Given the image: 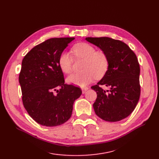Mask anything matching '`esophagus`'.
I'll return each instance as SVG.
<instances>
[{"label": "esophagus", "mask_w": 159, "mask_h": 159, "mask_svg": "<svg viewBox=\"0 0 159 159\" xmlns=\"http://www.w3.org/2000/svg\"><path fill=\"white\" fill-rule=\"evenodd\" d=\"M81 89H82V92H83V93H84L85 92H86L88 89H89V88L88 87H82L81 88Z\"/></svg>", "instance_id": "1"}]
</instances>
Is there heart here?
<instances>
[{"label":"heart","mask_w":159,"mask_h":159,"mask_svg":"<svg viewBox=\"0 0 159 159\" xmlns=\"http://www.w3.org/2000/svg\"><path fill=\"white\" fill-rule=\"evenodd\" d=\"M72 51L76 58H83L84 61L82 66L83 71L74 72L67 77L66 81L68 83L84 87L92 82L95 77L101 79L106 74L109 68V59L103 51H96L94 46L84 42L75 45ZM58 65L64 73L68 74L71 72L72 59L68 52L63 51L60 54Z\"/></svg>","instance_id":"b5f03b06"}]
</instances>
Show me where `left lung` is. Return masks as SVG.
<instances>
[{
  "label": "left lung",
  "instance_id": "obj_1",
  "mask_svg": "<svg viewBox=\"0 0 159 159\" xmlns=\"http://www.w3.org/2000/svg\"><path fill=\"white\" fill-rule=\"evenodd\" d=\"M107 54L109 68L100 81L91 89L97 92L93 108L105 121H118L129 116L140 95V65L134 52L127 44L107 37L86 38ZM102 85L110 89L105 91Z\"/></svg>",
  "mask_w": 159,
  "mask_h": 159
}]
</instances>
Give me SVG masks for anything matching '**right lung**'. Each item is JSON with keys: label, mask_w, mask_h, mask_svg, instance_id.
<instances>
[{"label": "right lung", "mask_w": 159, "mask_h": 159, "mask_svg": "<svg viewBox=\"0 0 159 159\" xmlns=\"http://www.w3.org/2000/svg\"><path fill=\"white\" fill-rule=\"evenodd\" d=\"M75 38H51L39 43L22 60L19 76L22 100L29 115L40 125L53 127L67 121L79 87L64 83L60 54Z\"/></svg>", "instance_id": "1"}]
</instances>
